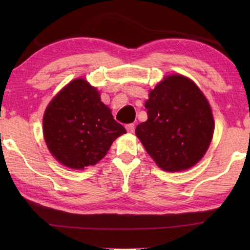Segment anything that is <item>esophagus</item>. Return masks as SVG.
I'll return each instance as SVG.
<instances>
[{
  "mask_svg": "<svg viewBox=\"0 0 250 250\" xmlns=\"http://www.w3.org/2000/svg\"><path fill=\"white\" fill-rule=\"evenodd\" d=\"M126 131H128L129 133H133V131H134V125L133 124H130V125H126Z\"/></svg>",
  "mask_w": 250,
  "mask_h": 250,
  "instance_id": "esophagus-1",
  "label": "esophagus"
}]
</instances>
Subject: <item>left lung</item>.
<instances>
[{
  "mask_svg": "<svg viewBox=\"0 0 250 250\" xmlns=\"http://www.w3.org/2000/svg\"><path fill=\"white\" fill-rule=\"evenodd\" d=\"M147 120L135 134L156 166L167 172L191 168L203 159L215 122L208 100L192 79L172 74L149 91Z\"/></svg>",
  "mask_w": 250,
  "mask_h": 250,
  "instance_id": "1",
  "label": "left lung"
}]
</instances>
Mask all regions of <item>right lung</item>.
<instances>
[{
	"label": "right lung",
	"mask_w": 250,
	"mask_h": 250,
	"mask_svg": "<svg viewBox=\"0 0 250 250\" xmlns=\"http://www.w3.org/2000/svg\"><path fill=\"white\" fill-rule=\"evenodd\" d=\"M125 129L84 78L62 87L45 109L43 135L55 160L71 170L96 166Z\"/></svg>",
	"instance_id": "1"
}]
</instances>
